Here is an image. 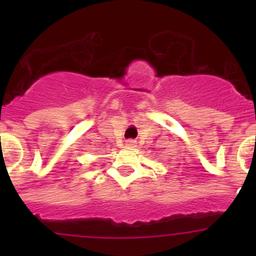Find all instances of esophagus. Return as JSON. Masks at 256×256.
Listing matches in <instances>:
<instances>
[{
    "instance_id": "esophagus-1",
    "label": "esophagus",
    "mask_w": 256,
    "mask_h": 256,
    "mask_svg": "<svg viewBox=\"0 0 256 256\" xmlns=\"http://www.w3.org/2000/svg\"><path fill=\"white\" fill-rule=\"evenodd\" d=\"M126 144V146H130V148H133V146H136V141H133V140H128Z\"/></svg>"
}]
</instances>
